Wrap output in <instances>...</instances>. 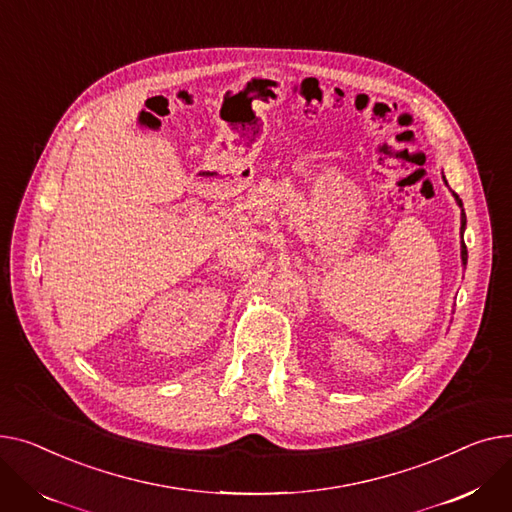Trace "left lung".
Returning <instances> with one entry per match:
<instances>
[{"instance_id": "8db88e82", "label": "left lung", "mask_w": 512, "mask_h": 512, "mask_svg": "<svg viewBox=\"0 0 512 512\" xmlns=\"http://www.w3.org/2000/svg\"><path fill=\"white\" fill-rule=\"evenodd\" d=\"M453 196H455L457 204L461 206V239H463V231H465V225H467V217H465V210H463L461 198H459L455 192H453ZM461 260H463V264H467V246H465V242H461Z\"/></svg>"}]
</instances>
